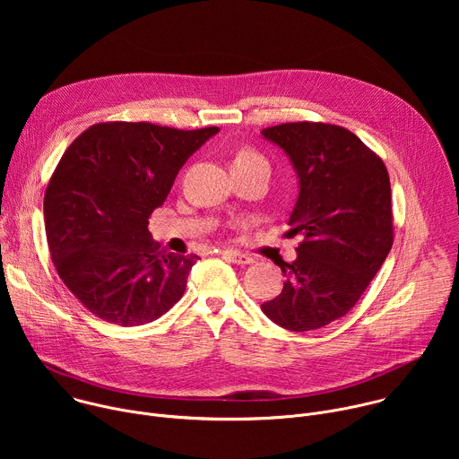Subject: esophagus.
Segmentation results:
<instances>
[{
  "label": "esophagus",
  "mask_w": 459,
  "mask_h": 459,
  "mask_svg": "<svg viewBox=\"0 0 459 459\" xmlns=\"http://www.w3.org/2000/svg\"><path fill=\"white\" fill-rule=\"evenodd\" d=\"M225 257H229L232 264H236V265H241V267H245V265H250L252 264V257L248 255V254H243V252H238V250H223L221 252Z\"/></svg>",
  "instance_id": "1"
}]
</instances>
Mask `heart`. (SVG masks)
Returning <instances> with one entry per match:
<instances>
[{
	"label": "heart",
	"mask_w": 459,
	"mask_h": 459,
	"mask_svg": "<svg viewBox=\"0 0 459 459\" xmlns=\"http://www.w3.org/2000/svg\"><path fill=\"white\" fill-rule=\"evenodd\" d=\"M236 160H257V161H264V163H265L264 158H261V156L255 154V152H252V151H243V152H239V154L236 156Z\"/></svg>",
	"instance_id": "heart-1"
}]
</instances>
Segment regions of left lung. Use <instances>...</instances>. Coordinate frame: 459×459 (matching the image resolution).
I'll return each mask as SVG.
<instances>
[{
    "mask_svg": "<svg viewBox=\"0 0 459 459\" xmlns=\"http://www.w3.org/2000/svg\"><path fill=\"white\" fill-rule=\"evenodd\" d=\"M290 158L299 195L287 236L298 257L281 267L287 281L261 310L292 333L321 329L361 298L394 241L390 179L381 158L351 130L323 121L261 130Z\"/></svg>",
    "mask_w": 459,
    "mask_h": 459,
    "instance_id": "8db88e82",
    "label": "left lung"
}]
</instances>
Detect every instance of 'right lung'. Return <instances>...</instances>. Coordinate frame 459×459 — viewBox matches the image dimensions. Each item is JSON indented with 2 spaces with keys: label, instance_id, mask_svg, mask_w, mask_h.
Masks as SVG:
<instances>
[{
  "label": "right lung",
  "instance_id": "right-lung-1",
  "mask_svg": "<svg viewBox=\"0 0 459 459\" xmlns=\"http://www.w3.org/2000/svg\"><path fill=\"white\" fill-rule=\"evenodd\" d=\"M218 130L107 121L63 152L45 190V234L57 276L89 312L136 326L181 299L200 257L165 252L147 225L178 170Z\"/></svg>",
  "mask_w": 459,
  "mask_h": 459
}]
</instances>
